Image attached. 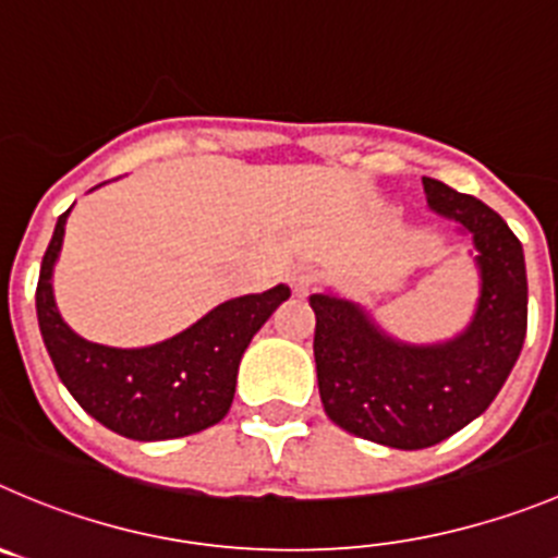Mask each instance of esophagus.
Wrapping results in <instances>:
<instances>
[{"instance_id": "34e87169", "label": "esophagus", "mask_w": 558, "mask_h": 558, "mask_svg": "<svg viewBox=\"0 0 558 558\" xmlns=\"http://www.w3.org/2000/svg\"><path fill=\"white\" fill-rule=\"evenodd\" d=\"M316 280H319V275H316V269L308 267V264H296V267L289 269V283L296 294H308L316 286Z\"/></svg>"}]
</instances>
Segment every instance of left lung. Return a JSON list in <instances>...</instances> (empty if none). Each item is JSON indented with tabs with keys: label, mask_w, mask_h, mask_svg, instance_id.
<instances>
[{
	"label": "left lung",
	"mask_w": 558,
	"mask_h": 558,
	"mask_svg": "<svg viewBox=\"0 0 558 558\" xmlns=\"http://www.w3.org/2000/svg\"><path fill=\"white\" fill-rule=\"evenodd\" d=\"M424 181L426 203L476 244L482 296L454 341L410 347L377 330L357 305L311 294L319 397L332 424L390 449L435 446L490 408L507 383L529 325L520 239L501 215L444 181Z\"/></svg>",
	"instance_id": "8db88e82"
}]
</instances>
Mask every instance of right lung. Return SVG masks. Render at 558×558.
<instances>
[{
    "label": "right lung",
    "instance_id": "right-lung-1",
    "mask_svg": "<svg viewBox=\"0 0 558 558\" xmlns=\"http://www.w3.org/2000/svg\"><path fill=\"white\" fill-rule=\"evenodd\" d=\"M68 211L57 220L35 291L40 336L62 385L98 424L132 440H170L220 424L250 338L289 300V286L228 300L179 336L143 350L85 341L62 322L51 294Z\"/></svg>",
    "mask_w": 558,
    "mask_h": 558
}]
</instances>
